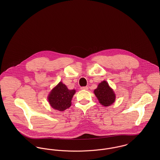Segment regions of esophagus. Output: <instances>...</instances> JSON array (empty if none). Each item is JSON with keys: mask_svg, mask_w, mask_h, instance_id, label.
<instances>
[{"mask_svg": "<svg viewBox=\"0 0 160 160\" xmlns=\"http://www.w3.org/2000/svg\"><path fill=\"white\" fill-rule=\"evenodd\" d=\"M81 89L82 90H88V86H84V87H81Z\"/></svg>", "mask_w": 160, "mask_h": 160, "instance_id": "esophagus-1", "label": "esophagus"}]
</instances>
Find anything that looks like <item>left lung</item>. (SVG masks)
<instances>
[{"instance_id":"obj_1","label":"left lung","mask_w":160,"mask_h":160,"mask_svg":"<svg viewBox=\"0 0 160 160\" xmlns=\"http://www.w3.org/2000/svg\"><path fill=\"white\" fill-rule=\"evenodd\" d=\"M94 93L97 97L100 103L108 107L111 105L115 100V95L107 81H103L100 83L97 88L94 91Z\"/></svg>"}]
</instances>
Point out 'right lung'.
Returning a JSON list of instances; mask_svg holds the SVG:
<instances>
[{"label":"right lung","instance_id":"1","mask_svg":"<svg viewBox=\"0 0 160 160\" xmlns=\"http://www.w3.org/2000/svg\"><path fill=\"white\" fill-rule=\"evenodd\" d=\"M75 92V90H69L65 84L60 82L49 94L48 102L55 110L64 111L71 105V99Z\"/></svg>","mask_w":160,"mask_h":160}]
</instances>
